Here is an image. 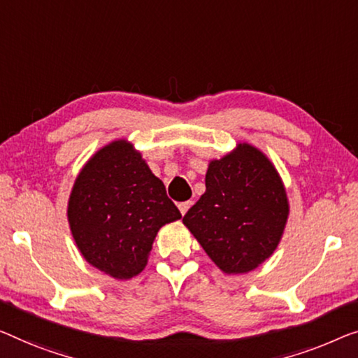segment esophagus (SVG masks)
Returning <instances> with one entry per match:
<instances>
[{
	"label": "esophagus",
	"instance_id": "1",
	"mask_svg": "<svg viewBox=\"0 0 358 358\" xmlns=\"http://www.w3.org/2000/svg\"><path fill=\"white\" fill-rule=\"evenodd\" d=\"M191 204H193V202H191V201L180 202V204H178V209H180V212H181V215H185V213L188 212V209L191 207Z\"/></svg>",
	"mask_w": 358,
	"mask_h": 358
}]
</instances>
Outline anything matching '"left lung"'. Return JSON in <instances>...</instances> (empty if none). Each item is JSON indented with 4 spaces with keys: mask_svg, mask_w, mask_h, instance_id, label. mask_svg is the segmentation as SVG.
<instances>
[{
    "mask_svg": "<svg viewBox=\"0 0 358 358\" xmlns=\"http://www.w3.org/2000/svg\"><path fill=\"white\" fill-rule=\"evenodd\" d=\"M281 178L259 149L239 145L212 161L206 193L183 223L225 273H246L278 246L287 218Z\"/></svg>",
    "mask_w": 358,
    "mask_h": 358,
    "instance_id": "obj_1",
    "label": "left lung"
}]
</instances>
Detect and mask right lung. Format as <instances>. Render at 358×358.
I'll list each match as a JSON object with an SVG mask.
<instances>
[{
    "label": "right lung",
    "mask_w": 358,
    "mask_h": 358,
    "mask_svg": "<svg viewBox=\"0 0 358 358\" xmlns=\"http://www.w3.org/2000/svg\"><path fill=\"white\" fill-rule=\"evenodd\" d=\"M67 215L83 257L119 280L140 273L159 228L181 218L162 181L125 141L103 148L85 165Z\"/></svg>",
    "instance_id": "add662e5"
}]
</instances>
